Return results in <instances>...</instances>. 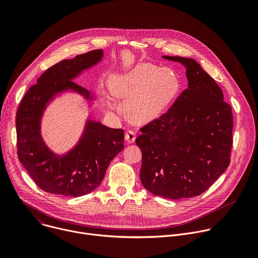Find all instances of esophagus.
Listing matches in <instances>:
<instances>
[{
  "instance_id": "obj_1",
  "label": "esophagus",
  "mask_w": 258,
  "mask_h": 258,
  "mask_svg": "<svg viewBox=\"0 0 258 258\" xmlns=\"http://www.w3.org/2000/svg\"><path fill=\"white\" fill-rule=\"evenodd\" d=\"M135 138H136V136H135V133L133 131L127 130L125 132V140L127 141V144H134Z\"/></svg>"
}]
</instances>
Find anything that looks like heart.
Wrapping results in <instances>:
<instances>
[{"instance_id":"heart-1","label":"heart","mask_w":258,"mask_h":258,"mask_svg":"<svg viewBox=\"0 0 258 258\" xmlns=\"http://www.w3.org/2000/svg\"><path fill=\"white\" fill-rule=\"evenodd\" d=\"M179 80L168 68L140 62L114 71L104 92V103L110 111H119L120 105L113 96L127 99L129 118L139 124L152 122L175 99L179 91Z\"/></svg>"}]
</instances>
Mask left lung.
Returning <instances> with one entry per match:
<instances>
[{
    "mask_svg": "<svg viewBox=\"0 0 258 258\" xmlns=\"http://www.w3.org/2000/svg\"><path fill=\"white\" fill-rule=\"evenodd\" d=\"M185 68L187 89L168 111L140 129V180L155 196L201 195L230 165L233 113L222 90L195 59L162 56Z\"/></svg>",
    "mask_w": 258,
    "mask_h": 258,
    "instance_id": "obj_1",
    "label": "left lung"
}]
</instances>
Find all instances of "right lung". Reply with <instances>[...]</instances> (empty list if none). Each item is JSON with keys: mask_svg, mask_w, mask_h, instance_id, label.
Masks as SVG:
<instances>
[{"mask_svg": "<svg viewBox=\"0 0 258 258\" xmlns=\"http://www.w3.org/2000/svg\"><path fill=\"white\" fill-rule=\"evenodd\" d=\"M103 58V50H93L64 59L48 69L28 89L16 113L17 154L37 185L52 195L80 197L93 191L105 171L124 149L123 129L109 128L86 119L76 145L63 154L54 152L42 135V121L47 107L67 93L94 102L91 93L73 82Z\"/></svg>", "mask_w": 258, "mask_h": 258, "instance_id": "obj_1", "label": "right lung"}]
</instances>
